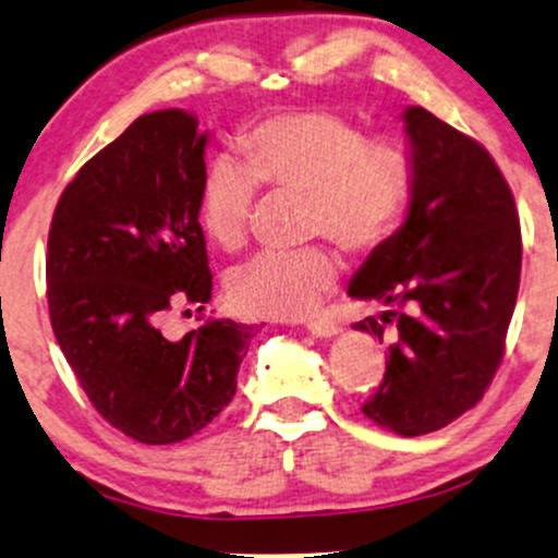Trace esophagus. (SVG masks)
<instances>
[{
    "mask_svg": "<svg viewBox=\"0 0 558 558\" xmlns=\"http://www.w3.org/2000/svg\"><path fill=\"white\" fill-rule=\"evenodd\" d=\"M307 331H311L313 337L329 339V337H333V333H339V326L329 318H313V320H307Z\"/></svg>",
    "mask_w": 558,
    "mask_h": 558,
    "instance_id": "34e87169",
    "label": "esophagus"
}]
</instances>
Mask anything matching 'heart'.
Masks as SVG:
<instances>
[{
	"mask_svg": "<svg viewBox=\"0 0 558 558\" xmlns=\"http://www.w3.org/2000/svg\"><path fill=\"white\" fill-rule=\"evenodd\" d=\"M240 163L216 159L201 187L203 232L221 251L245 245L255 185L305 195V238H329L350 255H368L397 234L408 214L415 167L399 137L365 141L333 109H292L238 135ZM337 279L324 247L258 255L227 281L229 305L247 318H300Z\"/></svg>",
	"mask_w": 558,
	"mask_h": 558,
	"instance_id": "1",
	"label": "heart"
}]
</instances>
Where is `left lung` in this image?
<instances>
[{"instance_id":"1","label":"left lung","mask_w":558,"mask_h":558,"mask_svg":"<svg viewBox=\"0 0 558 558\" xmlns=\"http://www.w3.org/2000/svg\"><path fill=\"white\" fill-rule=\"evenodd\" d=\"M415 185L408 219L347 294L384 305L355 329L395 342L363 412L399 436L475 408L504 357L522 268L514 195L481 143L423 107L404 111Z\"/></svg>"}]
</instances>
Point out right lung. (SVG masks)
Wrapping results in <instances>:
<instances>
[{
  "mask_svg": "<svg viewBox=\"0 0 558 558\" xmlns=\"http://www.w3.org/2000/svg\"><path fill=\"white\" fill-rule=\"evenodd\" d=\"M206 143L182 109L137 117L83 163L49 229L57 342L98 415L141 444L206 428L232 402L253 337L229 318L163 333L167 313L211 300L198 225Z\"/></svg>",
  "mask_w": 558,
  "mask_h": 558,
  "instance_id": "1",
  "label": "right lung"
}]
</instances>
